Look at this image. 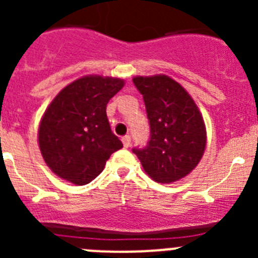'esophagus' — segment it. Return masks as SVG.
Masks as SVG:
<instances>
[{"label":"esophagus","mask_w":258,"mask_h":258,"mask_svg":"<svg viewBox=\"0 0 258 258\" xmlns=\"http://www.w3.org/2000/svg\"><path fill=\"white\" fill-rule=\"evenodd\" d=\"M121 141H122V145H124L125 149H127V147L131 146V137L129 136H124L121 138Z\"/></svg>","instance_id":"34e87169"}]
</instances>
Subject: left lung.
<instances>
[{"instance_id":"left-lung-1","label":"left lung","mask_w":258,"mask_h":258,"mask_svg":"<svg viewBox=\"0 0 258 258\" xmlns=\"http://www.w3.org/2000/svg\"><path fill=\"white\" fill-rule=\"evenodd\" d=\"M150 124V140L134 147L143 169L154 181L170 183L183 178L199 164L206 150L204 121L188 93L165 75L134 77Z\"/></svg>"}]
</instances>
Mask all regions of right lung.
<instances>
[{
  "mask_svg": "<svg viewBox=\"0 0 258 258\" xmlns=\"http://www.w3.org/2000/svg\"><path fill=\"white\" fill-rule=\"evenodd\" d=\"M124 86L120 79L85 76L66 86L45 111L38 145L45 163L60 178L89 183L104 169L121 141L107 118L108 101Z\"/></svg>",
  "mask_w": 258,
  "mask_h": 258,
  "instance_id": "1",
  "label": "right lung"
}]
</instances>
